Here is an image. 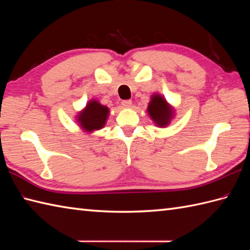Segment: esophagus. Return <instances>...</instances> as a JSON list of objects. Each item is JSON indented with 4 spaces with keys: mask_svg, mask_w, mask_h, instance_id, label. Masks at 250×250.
Returning <instances> with one entry per match:
<instances>
[{
    "mask_svg": "<svg viewBox=\"0 0 250 250\" xmlns=\"http://www.w3.org/2000/svg\"><path fill=\"white\" fill-rule=\"evenodd\" d=\"M121 105L124 106V107L129 108V107H131V106H132V101H130V100H125V101H122V102H121Z\"/></svg>",
    "mask_w": 250,
    "mask_h": 250,
    "instance_id": "1",
    "label": "esophagus"
}]
</instances>
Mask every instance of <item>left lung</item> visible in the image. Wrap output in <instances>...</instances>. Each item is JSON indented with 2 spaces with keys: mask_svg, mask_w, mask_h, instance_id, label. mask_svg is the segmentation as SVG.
Returning a JSON list of instances; mask_svg holds the SVG:
<instances>
[{
  "mask_svg": "<svg viewBox=\"0 0 250 250\" xmlns=\"http://www.w3.org/2000/svg\"><path fill=\"white\" fill-rule=\"evenodd\" d=\"M147 111L151 120L160 128L168 125L175 114L172 106L161 94L158 93L151 95V101L148 104Z\"/></svg>",
  "mask_w": 250,
  "mask_h": 250,
  "instance_id": "8db88e82",
  "label": "left lung"
}]
</instances>
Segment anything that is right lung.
Wrapping results in <instances>:
<instances>
[{
  "mask_svg": "<svg viewBox=\"0 0 250 250\" xmlns=\"http://www.w3.org/2000/svg\"><path fill=\"white\" fill-rule=\"evenodd\" d=\"M108 114L107 106L102 105L97 100H91L87 103L86 107L78 113L77 122L83 130L90 133L104 128Z\"/></svg>",
  "mask_w": 250,
  "mask_h": 250,
  "instance_id": "add662e5",
  "label": "right lung"
}]
</instances>
